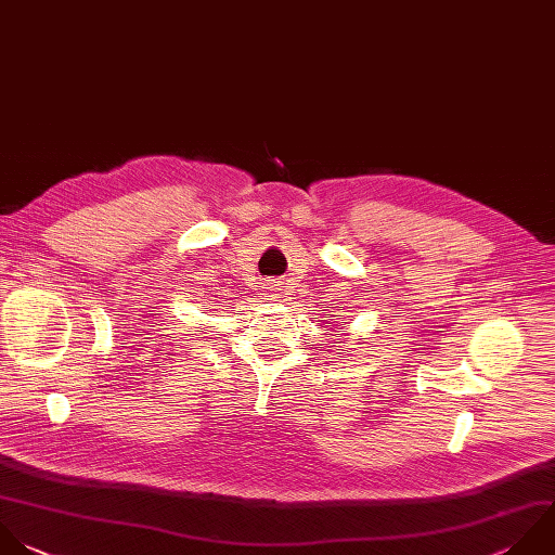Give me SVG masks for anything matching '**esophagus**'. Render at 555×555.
I'll return each instance as SVG.
<instances>
[{"label": "esophagus", "mask_w": 555, "mask_h": 555, "mask_svg": "<svg viewBox=\"0 0 555 555\" xmlns=\"http://www.w3.org/2000/svg\"><path fill=\"white\" fill-rule=\"evenodd\" d=\"M278 286H280V284H269V286H264V288H267L264 295L271 297V299H278V297H280V291H282V288H278Z\"/></svg>", "instance_id": "obj_1"}]
</instances>
